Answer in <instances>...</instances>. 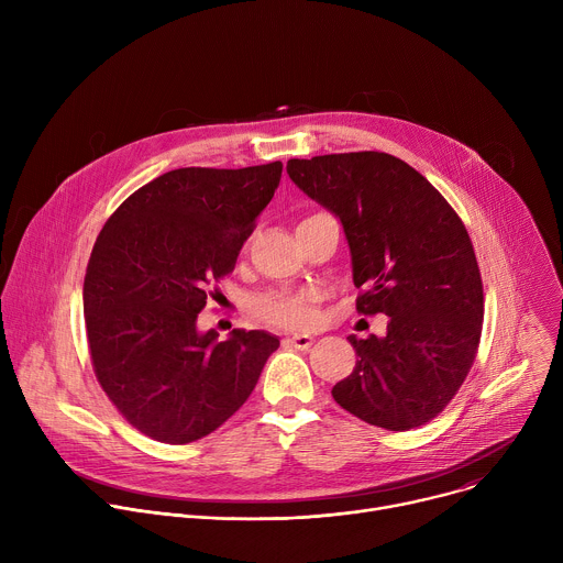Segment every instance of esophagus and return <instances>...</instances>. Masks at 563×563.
Masks as SVG:
<instances>
[{
    "label": "esophagus",
    "instance_id": "34e87169",
    "mask_svg": "<svg viewBox=\"0 0 563 563\" xmlns=\"http://www.w3.org/2000/svg\"><path fill=\"white\" fill-rule=\"evenodd\" d=\"M285 341H287L291 347H296V350H309L311 343H313V336H307V334H291V336H287Z\"/></svg>",
    "mask_w": 563,
    "mask_h": 563
}]
</instances>
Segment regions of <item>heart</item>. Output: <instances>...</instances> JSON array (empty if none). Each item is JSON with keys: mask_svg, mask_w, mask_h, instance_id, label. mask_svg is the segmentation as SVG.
<instances>
[{"mask_svg": "<svg viewBox=\"0 0 563 563\" xmlns=\"http://www.w3.org/2000/svg\"><path fill=\"white\" fill-rule=\"evenodd\" d=\"M318 216L325 213H313L305 220H313ZM254 309L265 323L287 330H305L316 325L318 320V296L313 291H269L254 302Z\"/></svg>", "mask_w": 563, "mask_h": 563, "instance_id": "1", "label": "heart"}]
</instances>
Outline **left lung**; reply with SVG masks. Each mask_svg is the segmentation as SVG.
Returning <instances> with one entry per match:
<instances>
[{"label": "left lung", "instance_id": "8db88e82", "mask_svg": "<svg viewBox=\"0 0 563 563\" xmlns=\"http://www.w3.org/2000/svg\"><path fill=\"white\" fill-rule=\"evenodd\" d=\"M287 174L341 220L354 285L365 289L356 309L387 316L385 336H347L358 358L334 400L391 432L426 426L465 380L484 325V285L461 218L389 153L294 157Z\"/></svg>", "mask_w": 563, "mask_h": 563}]
</instances>
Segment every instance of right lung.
<instances>
[{
  "instance_id": "right-lung-1",
  "label": "right lung",
  "mask_w": 563,
  "mask_h": 563,
  "mask_svg": "<svg viewBox=\"0 0 563 563\" xmlns=\"http://www.w3.org/2000/svg\"><path fill=\"white\" fill-rule=\"evenodd\" d=\"M280 163L187 167L131 194L102 227L85 276L96 376L142 434L185 445L243 408L280 341L263 330L200 332L209 285L233 272Z\"/></svg>"
}]
</instances>
